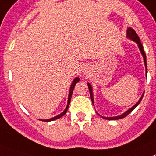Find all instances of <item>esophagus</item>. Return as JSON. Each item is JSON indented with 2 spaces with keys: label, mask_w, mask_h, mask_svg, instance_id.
<instances>
[{
  "label": "esophagus",
  "mask_w": 156,
  "mask_h": 156,
  "mask_svg": "<svg viewBox=\"0 0 156 156\" xmlns=\"http://www.w3.org/2000/svg\"><path fill=\"white\" fill-rule=\"evenodd\" d=\"M84 73H85V74H86V72H87V71H86V70H84Z\"/></svg>",
  "instance_id": "1"
}]
</instances>
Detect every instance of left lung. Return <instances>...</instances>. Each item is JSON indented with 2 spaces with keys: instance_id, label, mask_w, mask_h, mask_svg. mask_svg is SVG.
<instances>
[{
  "instance_id": "left-lung-1",
  "label": "left lung",
  "mask_w": 156,
  "mask_h": 156,
  "mask_svg": "<svg viewBox=\"0 0 156 156\" xmlns=\"http://www.w3.org/2000/svg\"><path fill=\"white\" fill-rule=\"evenodd\" d=\"M127 37L130 38V40H134V41L136 42V43H137V45H138V47H139L140 50H141V54H142L143 57H144V65H145V69H146L145 71H146V74H147L148 71H147L146 55H145V54H144V49H143V46H142V44H141V40H140L139 37H138V36H137V34L136 33L135 31H134L133 29H131V28H128V29H127ZM88 90H89V92H90L91 99H92V103H93V95H92V86H91V85L89 83H88ZM143 95H141V99H139V101H138V102H137L134 106H132V107L130 108V109H129L127 111H126L125 113H123V114L120 115V116H113V117H105V116H102V118L106 119V120H119V119H122V118H123V117H125V116H127V115L129 114V113H131V112H132L133 110H134V109H135V108L137 107V106H138V104L140 103V102L141 101V99H142Z\"/></svg>"
}]
</instances>
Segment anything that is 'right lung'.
<instances>
[{
  "label": "right lung",
  "instance_id": "add662e5",
  "mask_svg": "<svg viewBox=\"0 0 156 156\" xmlns=\"http://www.w3.org/2000/svg\"><path fill=\"white\" fill-rule=\"evenodd\" d=\"M78 81H79V78H75V80H74V81H73L72 84H71V88H70L69 95H68V105H67V107H66V109H64V111L63 112V113H61V114L57 115V116H54V117H53V118L48 119V120H43V121H47V122H49V121H53V120H57V119L61 118V116H64V115H65V113H67V111H68V107H69V104H70V102H71V95H72L73 90H74V88H75V85H76V83H77V82H78Z\"/></svg>",
  "mask_w": 156,
  "mask_h": 156
}]
</instances>
